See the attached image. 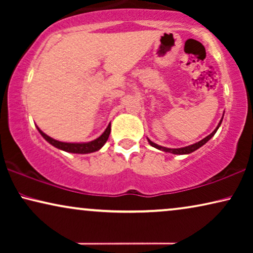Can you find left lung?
<instances>
[{"mask_svg": "<svg viewBox=\"0 0 253 253\" xmlns=\"http://www.w3.org/2000/svg\"><path fill=\"white\" fill-rule=\"evenodd\" d=\"M222 119H223V116H222ZM222 119L220 120L219 124H217V126L215 127V130H214L212 133L209 134V136L204 138V139H202L200 141H198V143L192 144V145H189V146L181 147V148H168V147L160 146V145H158V144L153 143V141H151L150 139H148V138H147V140H148V143H150L151 146H153V147H155V148H158V150H160V151L168 152V153H172V154H190V153H192V152H195L196 150H198L199 147H202L203 145H205V144L207 143V141H209V140L211 139V138H212V137L214 136V134H215V132L217 131V129H219V126H221V122H222Z\"/></svg>", "mask_w": 253, "mask_h": 253, "instance_id": "obj_1", "label": "left lung"}]
</instances>
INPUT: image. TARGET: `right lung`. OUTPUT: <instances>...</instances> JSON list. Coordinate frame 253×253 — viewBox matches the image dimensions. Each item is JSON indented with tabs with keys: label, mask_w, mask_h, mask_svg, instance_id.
Segmentation results:
<instances>
[{
	"label": "right lung",
	"mask_w": 253,
	"mask_h": 253,
	"mask_svg": "<svg viewBox=\"0 0 253 253\" xmlns=\"http://www.w3.org/2000/svg\"><path fill=\"white\" fill-rule=\"evenodd\" d=\"M38 130H39L41 136H42L48 143L58 148V150L69 152V153L87 154V153H92V152L99 151L100 148L106 144V141L108 140V137L110 134V123L108 124V126H107L105 132H103L101 136L96 138L94 140L88 141V143H64V141H58L56 139H53V138L49 136H47V134L42 132L39 127H38Z\"/></svg>",
	"instance_id": "add662e5"
}]
</instances>
